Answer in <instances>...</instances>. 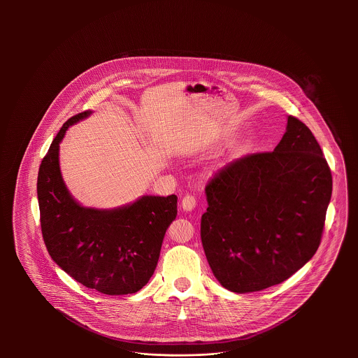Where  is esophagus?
<instances>
[{
  "label": "esophagus",
  "instance_id": "34e87169",
  "mask_svg": "<svg viewBox=\"0 0 358 358\" xmlns=\"http://www.w3.org/2000/svg\"><path fill=\"white\" fill-rule=\"evenodd\" d=\"M196 204H197V200H196V197L192 196V194L185 196L183 200H182V208H183V210H192V209L196 208Z\"/></svg>",
  "mask_w": 358,
  "mask_h": 358
}]
</instances>
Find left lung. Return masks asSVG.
I'll list each match as a JSON object with an SVG mask.
<instances>
[{
    "label": "left lung",
    "mask_w": 358,
    "mask_h": 358,
    "mask_svg": "<svg viewBox=\"0 0 358 358\" xmlns=\"http://www.w3.org/2000/svg\"><path fill=\"white\" fill-rule=\"evenodd\" d=\"M205 193L206 260L226 289L247 294L288 280L315 254L332 175L311 131L289 115L274 152L231 161Z\"/></svg>",
    "instance_id": "1"
}]
</instances>
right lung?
Wrapping results in <instances>:
<instances>
[{"instance_id": "obj_1", "label": "right lung", "mask_w": 358, "mask_h": 358, "mask_svg": "<svg viewBox=\"0 0 358 358\" xmlns=\"http://www.w3.org/2000/svg\"><path fill=\"white\" fill-rule=\"evenodd\" d=\"M90 110L69 118L41 161L37 180L43 238L55 263L87 288L104 295L142 289L153 275L178 197L145 196L102 210L84 208L67 192L59 168V143Z\"/></svg>"}]
</instances>
